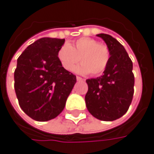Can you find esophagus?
I'll list each match as a JSON object with an SVG mask.
<instances>
[{
  "label": "esophagus",
  "mask_w": 154,
  "mask_h": 154,
  "mask_svg": "<svg viewBox=\"0 0 154 154\" xmlns=\"http://www.w3.org/2000/svg\"><path fill=\"white\" fill-rule=\"evenodd\" d=\"M76 80H77V81H83V80H85L84 79H82V78L79 77V76H77V77H76Z\"/></svg>",
  "instance_id": "34e87169"
}]
</instances>
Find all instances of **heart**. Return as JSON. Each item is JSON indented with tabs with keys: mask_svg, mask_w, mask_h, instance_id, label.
<instances>
[{
	"mask_svg": "<svg viewBox=\"0 0 154 154\" xmlns=\"http://www.w3.org/2000/svg\"><path fill=\"white\" fill-rule=\"evenodd\" d=\"M109 48L91 38H81L74 44H65L57 52L61 66L68 72L74 69L80 59L82 63L74 71L83 75L92 73L97 76L103 73L109 64Z\"/></svg>",
	"mask_w": 154,
	"mask_h": 154,
	"instance_id": "1",
	"label": "heart"
}]
</instances>
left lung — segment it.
<instances>
[{
  "mask_svg": "<svg viewBox=\"0 0 154 154\" xmlns=\"http://www.w3.org/2000/svg\"><path fill=\"white\" fill-rule=\"evenodd\" d=\"M97 36L105 42L110 57L103 75L86 80V105L88 111L98 120L114 121L127 112L133 99V63L116 39L103 33Z\"/></svg>",
  "mask_w": 154,
  "mask_h": 154,
  "instance_id": "left-lung-1",
  "label": "left lung"
}]
</instances>
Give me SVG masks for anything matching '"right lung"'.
Returning <instances> with one entry per match:
<instances>
[{
	"label": "right lung",
	"mask_w": 154,
	"mask_h": 154,
	"mask_svg": "<svg viewBox=\"0 0 154 154\" xmlns=\"http://www.w3.org/2000/svg\"><path fill=\"white\" fill-rule=\"evenodd\" d=\"M65 39L42 38L29 45L17 60L14 89L23 111L46 122L62 112L76 76L60 64L57 52Z\"/></svg>",
	"instance_id": "right-lung-1"
}]
</instances>
